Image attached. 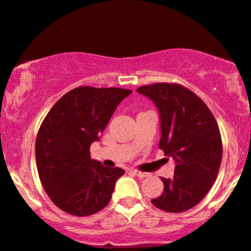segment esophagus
I'll return each mask as SVG.
<instances>
[{
	"label": "esophagus",
	"mask_w": 251,
	"mask_h": 251,
	"mask_svg": "<svg viewBox=\"0 0 251 251\" xmlns=\"http://www.w3.org/2000/svg\"><path fill=\"white\" fill-rule=\"evenodd\" d=\"M131 172L134 175H137V176H139V177H146L147 176L146 172H141V171H138V170H132Z\"/></svg>",
	"instance_id": "obj_1"
}]
</instances>
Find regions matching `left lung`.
<instances>
[{"label": "left lung", "instance_id": "left-lung-1", "mask_svg": "<svg viewBox=\"0 0 251 251\" xmlns=\"http://www.w3.org/2000/svg\"><path fill=\"white\" fill-rule=\"evenodd\" d=\"M137 91L154 101L160 112L159 147L176 162L173 179L152 203L168 213L195 207L215 182L222 160V140L213 113L194 92L181 84L155 83Z\"/></svg>", "mask_w": 251, "mask_h": 251}]
</instances>
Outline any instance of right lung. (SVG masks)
<instances>
[{
  "instance_id": "obj_1",
  "label": "right lung",
  "mask_w": 251,
  "mask_h": 251,
  "mask_svg": "<svg viewBox=\"0 0 251 251\" xmlns=\"http://www.w3.org/2000/svg\"><path fill=\"white\" fill-rule=\"evenodd\" d=\"M132 91L79 86L65 93L44 118L36 138V165L50 200L75 216L107 206L116 181L125 172L105 167L90 156L118 104Z\"/></svg>"
}]
</instances>
